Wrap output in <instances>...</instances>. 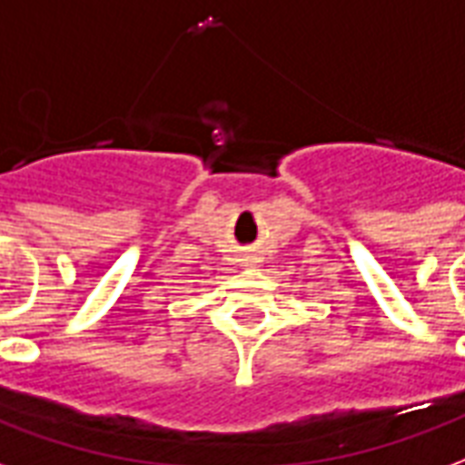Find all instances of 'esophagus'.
I'll use <instances>...</instances> for the list:
<instances>
[{"instance_id":"34e87169","label":"esophagus","mask_w":465,"mask_h":465,"mask_svg":"<svg viewBox=\"0 0 465 465\" xmlns=\"http://www.w3.org/2000/svg\"><path fill=\"white\" fill-rule=\"evenodd\" d=\"M242 262H245L247 267H257L260 262H262V260H260V255H257V252H245V255H242Z\"/></svg>"}]
</instances>
